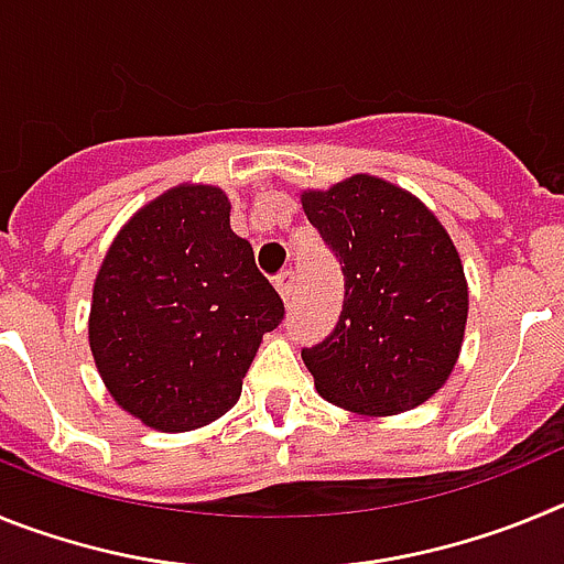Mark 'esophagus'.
I'll return each instance as SVG.
<instances>
[{
  "mask_svg": "<svg viewBox=\"0 0 564 564\" xmlns=\"http://www.w3.org/2000/svg\"><path fill=\"white\" fill-rule=\"evenodd\" d=\"M293 288H296V279H293V273L291 271L279 273V276H276V291H279V296H282V302H285V305L293 299Z\"/></svg>",
  "mask_w": 564,
  "mask_h": 564,
  "instance_id": "obj_1",
  "label": "esophagus"
}]
</instances>
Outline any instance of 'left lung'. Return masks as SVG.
<instances>
[{
	"label": "left lung",
	"mask_w": 564,
	"mask_h": 564,
	"mask_svg": "<svg viewBox=\"0 0 564 564\" xmlns=\"http://www.w3.org/2000/svg\"><path fill=\"white\" fill-rule=\"evenodd\" d=\"M344 273L336 330L302 350L316 392L356 415H398L449 381L468 282L449 231L415 194L376 174L302 192Z\"/></svg>",
	"instance_id": "8db88e82"
}]
</instances>
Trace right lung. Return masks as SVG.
<instances>
[{
    "mask_svg": "<svg viewBox=\"0 0 564 564\" xmlns=\"http://www.w3.org/2000/svg\"><path fill=\"white\" fill-rule=\"evenodd\" d=\"M285 316L231 231L226 192L181 183L132 214L96 273L89 350L112 401L158 432L226 415Z\"/></svg>",
    "mask_w": 564,
    "mask_h": 564,
    "instance_id": "add662e5",
    "label": "right lung"
}]
</instances>
